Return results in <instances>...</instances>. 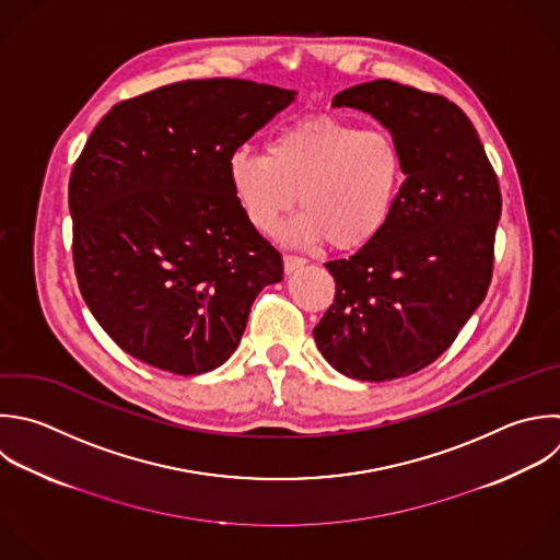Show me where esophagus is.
<instances>
[{"instance_id": "esophagus-1", "label": "esophagus", "mask_w": 560, "mask_h": 560, "mask_svg": "<svg viewBox=\"0 0 560 560\" xmlns=\"http://www.w3.org/2000/svg\"><path fill=\"white\" fill-rule=\"evenodd\" d=\"M306 265L304 258H298V256H284V271L287 273H295L298 269H302Z\"/></svg>"}]
</instances>
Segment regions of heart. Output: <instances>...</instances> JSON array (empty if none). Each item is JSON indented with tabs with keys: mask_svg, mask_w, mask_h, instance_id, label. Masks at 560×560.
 Listing matches in <instances>:
<instances>
[{
	"mask_svg": "<svg viewBox=\"0 0 560 560\" xmlns=\"http://www.w3.org/2000/svg\"><path fill=\"white\" fill-rule=\"evenodd\" d=\"M228 182L254 230L271 232L298 195L302 214L280 236L295 245L326 238L332 249L350 252L389 223L405 162L387 131L324 114L273 133L267 153L236 149L228 158Z\"/></svg>",
	"mask_w": 560,
	"mask_h": 560,
	"instance_id": "heart-1",
	"label": "heart"
}]
</instances>
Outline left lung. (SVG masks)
<instances>
[{
	"instance_id": "8db88e82",
	"label": "left lung",
	"mask_w": 560,
	"mask_h": 560,
	"mask_svg": "<svg viewBox=\"0 0 560 560\" xmlns=\"http://www.w3.org/2000/svg\"><path fill=\"white\" fill-rule=\"evenodd\" d=\"M332 107L370 114L389 131L405 182L385 230L326 262L337 293L313 337L337 372L392 381L433 363L483 302L499 184L475 127L442 96L383 79L339 92Z\"/></svg>"
}]
</instances>
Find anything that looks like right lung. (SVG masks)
Here are the masks:
<instances>
[{"mask_svg": "<svg viewBox=\"0 0 560 560\" xmlns=\"http://www.w3.org/2000/svg\"><path fill=\"white\" fill-rule=\"evenodd\" d=\"M295 101L238 79L184 81L116 105L70 179L81 293L131 357L173 372L223 365L282 256L245 219L228 158Z\"/></svg>", "mask_w": 560, "mask_h": 560, "instance_id": "1", "label": "right lung"}]
</instances>
